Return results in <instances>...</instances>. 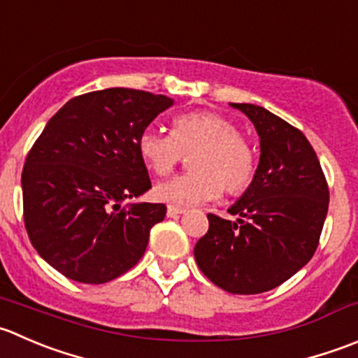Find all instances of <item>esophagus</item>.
Here are the masks:
<instances>
[{"label":"esophagus","mask_w":358,"mask_h":358,"mask_svg":"<svg viewBox=\"0 0 358 358\" xmlns=\"http://www.w3.org/2000/svg\"><path fill=\"white\" fill-rule=\"evenodd\" d=\"M185 208L183 206H176V204H169L168 206V217H176V215L185 213Z\"/></svg>","instance_id":"esophagus-1"}]
</instances>
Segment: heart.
I'll use <instances>...</instances> for the list:
<instances>
[{
  "label": "heart",
  "instance_id": "obj_1",
  "mask_svg": "<svg viewBox=\"0 0 358 358\" xmlns=\"http://www.w3.org/2000/svg\"><path fill=\"white\" fill-rule=\"evenodd\" d=\"M190 166L196 171L176 175L155 185L159 201L175 204H201L229 194H241L255 175V152L241 136L239 127L215 112H189L175 117L171 134L154 126L138 136L143 164L155 175H168L192 152Z\"/></svg>",
  "mask_w": 358,
  "mask_h": 358
}]
</instances>
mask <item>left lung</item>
I'll return each mask as SVG.
<instances>
[{
  "instance_id": "1",
  "label": "left lung",
  "mask_w": 358,
  "mask_h": 358,
  "mask_svg": "<svg viewBox=\"0 0 358 358\" xmlns=\"http://www.w3.org/2000/svg\"><path fill=\"white\" fill-rule=\"evenodd\" d=\"M252 120L260 159L252 183L229 208L231 222L208 215L194 257L210 282L231 294H262L306 266L329 210V187L313 147L299 129L250 103H231Z\"/></svg>"
}]
</instances>
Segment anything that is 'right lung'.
<instances>
[{
    "mask_svg": "<svg viewBox=\"0 0 358 358\" xmlns=\"http://www.w3.org/2000/svg\"><path fill=\"white\" fill-rule=\"evenodd\" d=\"M171 98L112 87L69 99L41 131L22 169L31 243L66 278L99 285L136 266L161 203L122 201L152 187L138 136Z\"/></svg>",
    "mask_w": 358,
    "mask_h": 358,
    "instance_id": "obj_1",
    "label": "right lung"
}]
</instances>
